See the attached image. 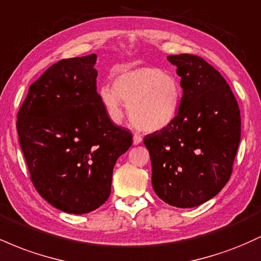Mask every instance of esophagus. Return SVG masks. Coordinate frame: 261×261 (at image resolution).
Segmentation results:
<instances>
[{"label": "esophagus", "instance_id": "obj_1", "mask_svg": "<svg viewBox=\"0 0 261 261\" xmlns=\"http://www.w3.org/2000/svg\"><path fill=\"white\" fill-rule=\"evenodd\" d=\"M142 142V137L139 134H134V145H140Z\"/></svg>", "mask_w": 261, "mask_h": 261}]
</instances>
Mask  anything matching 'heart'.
Here are the masks:
<instances>
[{
  "label": "heart",
  "instance_id": "b5f03b06",
  "mask_svg": "<svg viewBox=\"0 0 261 261\" xmlns=\"http://www.w3.org/2000/svg\"><path fill=\"white\" fill-rule=\"evenodd\" d=\"M99 99L113 121L124 118V103L137 127L148 133L163 130L174 121L181 101L176 77L152 66H121L114 71L113 87L103 85Z\"/></svg>",
  "mask_w": 261,
  "mask_h": 261
}]
</instances>
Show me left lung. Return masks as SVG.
<instances>
[{
	"instance_id": "left-lung-1",
	"label": "left lung",
	"mask_w": 261,
	"mask_h": 261,
	"mask_svg": "<svg viewBox=\"0 0 261 261\" xmlns=\"http://www.w3.org/2000/svg\"><path fill=\"white\" fill-rule=\"evenodd\" d=\"M167 59L181 79L180 107L168 127L147 135L143 143L157 196L175 207H195L229 180L241 141V113L214 66L189 54Z\"/></svg>"
}]
</instances>
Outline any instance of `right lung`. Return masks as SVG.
<instances>
[{
  "instance_id": "right-lung-1",
  "label": "right lung",
  "mask_w": 261,
  "mask_h": 261,
  "mask_svg": "<svg viewBox=\"0 0 261 261\" xmlns=\"http://www.w3.org/2000/svg\"><path fill=\"white\" fill-rule=\"evenodd\" d=\"M97 55L65 59L29 87L18 112L20 148L38 193L67 214L107 201L116 161L133 145L97 93Z\"/></svg>"
}]
</instances>
